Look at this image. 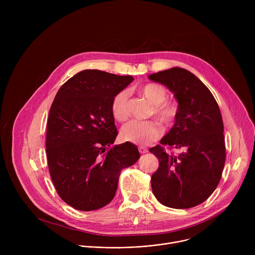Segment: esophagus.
Returning a JSON list of instances; mask_svg holds the SVG:
<instances>
[{
	"mask_svg": "<svg viewBox=\"0 0 255 255\" xmlns=\"http://www.w3.org/2000/svg\"><path fill=\"white\" fill-rule=\"evenodd\" d=\"M138 150H139V152L142 153V154L148 152V149H147L146 147H144V146H139V147H138Z\"/></svg>",
	"mask_w": 255,
	"mask_h": 255,
	"instance_id": "1",
	"label": "esophagus"
}]
</instances>
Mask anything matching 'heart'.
Instances as JSON below:
<instances>
[{"label":"heart","mask_w":255,"mask_h":255,"mask_svg":"<svg viewBox=\"0 0 255 255\" xmlns=\"http://www.w3.org/2000/svg\"><path fill=\"white\" fill-rule=\"evenodd\" d=\"M140 94L152 105V115L165 127H171L178 116V106L166 100V90L157 84H146L140 89ZM111 112L115 120L125 121L129 117V96L126 91L119 92L112 101ZM163 130L155 121H130L121 129V138L134 144H149L161 137Z\"/></svg>","instance_id":"obj_1"}]
</instances>
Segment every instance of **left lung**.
<instances>
[{"instance_id": "left-lung-1", "label": "left lung", "mask_w": 255, "mask_h": 255, "mask_svg": "<svg viewBox=\"0 0 255 255\" xmlns=\"http://www.w3.org/2000/svg\"><path fill=\"white\" fill-rule=\"evenodd\" d=\"M167 87L178 103V116L161 145L149 149L158 161L151 188L162 205L189 209L205 202L221 179L226 159L222 115L210 90L191 71L172 67L148 77ZM183 149L173 155L163 146Z\"/></svg>"}]
</instances>
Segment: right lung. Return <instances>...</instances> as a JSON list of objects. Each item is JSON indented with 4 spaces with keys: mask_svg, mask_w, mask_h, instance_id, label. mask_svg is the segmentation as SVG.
I'll return each instance as SVG.
<instances>
[{
    "mask_svg": "<svg viewBox=\"0 0 255 255\" xmlns=\"http://www.w3.org/2000/svg\"><path fill=\"white\" fill-rule=\"evenodd\" d=\"M133 80L86 69L65 82L53 100L47 120V163L58 196L72 208L93 211L108 205L121 170L140 157L130 142L110 146L118 135L113 98Z\"/></svg>",
    "mask_w": 255,
    "mask_h": 255,
    "instance_id": "1",
    "label": "right lung"
}]
</instances>
